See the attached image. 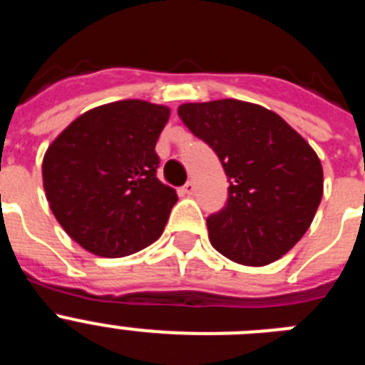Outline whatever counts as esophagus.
I'll return each mask as SVG.
<instances>
[{
  "mask_svg": "<svg viewBox=\"0 0 365 365\" xmlns=\"http://www.w3.org/2000/svg\"><path fill=\"white\" fill-rule=\"evenodd\" d=\"M193 190H195V185H193L192 180H188L182 188H180V193H185V195H192Z\"/></svg>",
  "mask_w": 365,
  "mask_h": 365,
  "instance_id": "obj_1",
  "label": "esophagus"
}]
</instances>
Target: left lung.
Here are the masks:
<instances>
[{
    "label": "left lung",
    "mask_w": 365,
    "mask_h": 365,
    "mask_svg": "<svg viewBox=\"0 0 365 365\" xmlns=\"http://www.w3.org/2000/svg\"><path fill=\"white\" fill-rule=\"evenodd\" d=\"M177 113L217 153L230 182L227 206L206 219L212 247L247 267L279 259L320 206L324 170L316 151L279 115L243 100L182 104Z\"/></svg>",
    "instance_id": "1"
}]
</instances>
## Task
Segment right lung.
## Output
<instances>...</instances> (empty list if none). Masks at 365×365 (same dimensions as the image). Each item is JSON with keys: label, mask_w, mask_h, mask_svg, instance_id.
Returning <instances> with one entry per match:
<instances>
[{"label": "right lung", "mask_w": 365, "mask_h": 365, "mask_svg": "<svg viewBox=\"0 0 365 365\" xmlns=\"http://www.w3.org/2000/svg\"><path fill=\"white\" fill-rule=\"evenodd\" d=\"M170 108L146 100L98 106L71 122L45 151V197L87 252L124 257L163 234L175 190L157 179L155 144Z\"/></svg>", "instance_id": "add662e5"}]
</instances>
